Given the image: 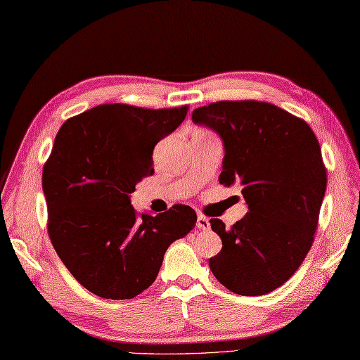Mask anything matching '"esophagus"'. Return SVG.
Returning a JSON list of instances; mask_svg holds the SVG:
<instances>
[{"label":"esophagus","instance_id":"34e87169","mask_svg":"<svg viewBox=\"0 0 360 360\" xmlns=\"http://www.w3.org/2000/svg\"><path fill=\"white\" fill-rule=\"evenodd\" d=\"M195 225H197V229H200V230H208L211 226L210 219L207 216H203V214L197 216V224Z\"/></svg>","mask_w":360,"mask_h":360}]
</instances>
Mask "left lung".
<instances>
[{
  "instance_id": "1",
  "label": "left lung",
  "mask_w": 360,
  "mask_h": 360,
  "mask_svg": "<svg viewBox=\"0 0 360 360\" xmlns=\"http://www.w3.org/2000/svg\"><path fill=\"white\" fill-rule=\"evenodd\" d=\"M225 148L219 181L236 183L247 214L225 229L211 219L222 250L210 269L226 289L245 297L280 288L311 250L326 191L319 139L302 118L261 101H219L193 112Z\"/></svg>"
}]
</instances>
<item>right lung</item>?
<instances>
[{
    "label": "right lung",
    "mask_w": 360,
    "mask_h": 360,
    "mask_svg": "<svg viewBox=\"0 0 360 360\" xmlns=\"http://www.w3.org/2000/svg\"><path fill=\"white\" fill-rule=\"evenodd\" d=\"M188 108L102 104L67 120L56 135L41 175L48 234L65 267L94 295H139L155 281L167 247L194 229L188 205L138 216L129 197L153 174V148Z\"/></svg>",
    "instance_id": "obj_1"
}]
</instances>
